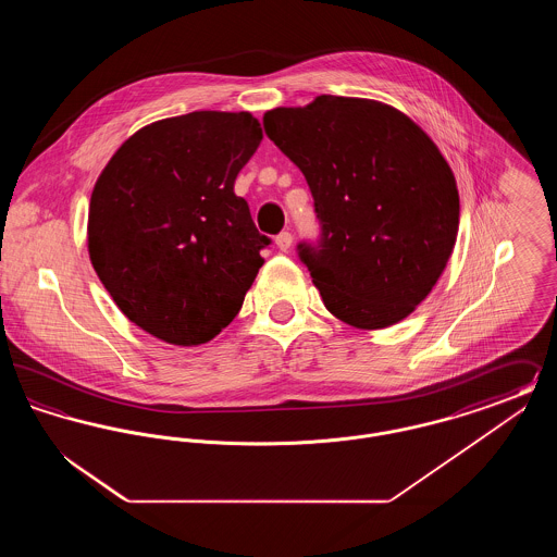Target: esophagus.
Here are the masks:
<instances>
[{"mask_svg": "<svg viewBox=\"0 0 557 557\" xmlns=\"http://www.w3.org/2000/svg\"><path fill=\"white\" fill-rule=\"evenodd\" d=\"M275 244H277V248L282 250V252H288L292 246V234L290 232H282L277 238H275Z\"/></svg>", "mask_w": 557, "mask_h": 557, "instance_id": "obj_1", "label": "esophagus"}]
</instances>
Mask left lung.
Returning a JSON list of instances; mask_svg holds the SVG:
<instances>
[{"label": "left lung", "instance_id": "8db88e82", "mask_svg": "<svg viewBox=\"0 0 557 557\" xmlns=\"http://www.w3.org/2000/svg\"><path fill=\"white\" fill-rule=\"evenodd\" d=\"M269 139L302 171L321 236L298 244L325 309L359 330L416 311L449 261L459 194L436 144L397 108L343 96L273 108Z\"/></svg>", "mask_w": 557, "mask_h": 557}]
</instances>
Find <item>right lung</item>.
<instances>
[{
  "label": "right lung",
  "mask_w": 557,
  "mask_h": 557,
  "mask_svg": "<svg viewBox=\"0 0 557 557\" xmlns=\"http://www.w3.org/2000/svg\"><path fill=\"white\" fill-rule=\"evenodd\" d=\"M263 139L250 112L198 110L141 127L89 202L87 248L116 307L169 345L212 341L238 315L271 239L234 194Z\"/></svg>",
  "instance_id": "1"
}]
</instances>
